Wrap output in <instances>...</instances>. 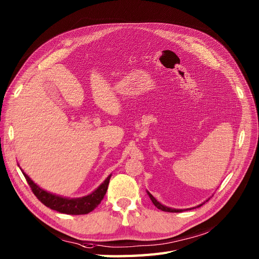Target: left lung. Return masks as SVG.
Instances as JSON below:
<instances>
[{"instance_id":"obj_1","label":"left lung","mask_w":259,"mask_h":259,"mask_svg":"<svg viewBox=\"0 0 259 259\" xmlns=\"http://www.w3.org/2000/svg\"><path fill=\"white\" fill-rule=\"evenodd\" d=\"M147 194H148V196H149V198H151V200H152V202L154 203V205L157 207V208H159V210H161V211H164V212H172V213H178V212H183V210H177V208H171V207H166V206H164V205H162L161 203H159L157 201V200L152 196V194H149L148 191H147ZM200 206V205H199Z\"/></svg>"}]
</instances>
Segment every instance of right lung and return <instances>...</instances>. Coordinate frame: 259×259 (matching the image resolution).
Returning a JSON list of instances; mask_svg holds the SVG:
<instances>
[{
    "mask_svg": "<svg viewBox=\"0 0 259 259\" xmlns=\"http://www.w3.org/2000/svg\"><path fill=\"white\" fill-rule=\"evenodd\" d=\"M24 178H26L28 184L31 187L32 193L36 196V198L39 201L46 205L47 207L52 208L57 212L64 213V214H70V215H82V214H88L101 203L102 199L104 198L108 183H110V179L112 175H110L101 185H100L93 194H90L86 197L77 198V199H68L53 195L51 193H47L44 189L38 187L35 183L28 177V175L22 172Z\"/></svg>",
    "mask_w": 259,
    "mask_h": 259,
    "instance_id": "1",
    "label": "right lung"
}]
</instances>
